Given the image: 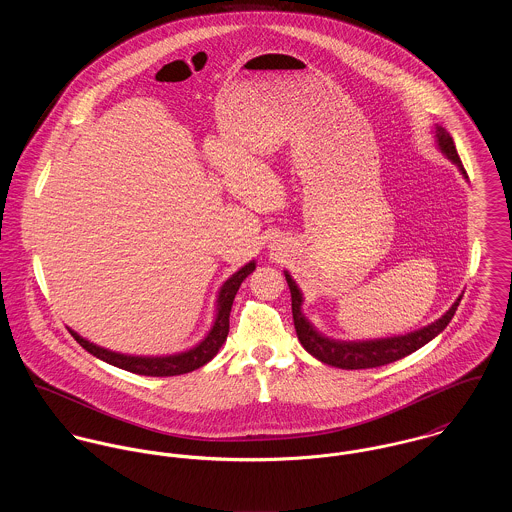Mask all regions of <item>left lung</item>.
<instances>
[{
    "label": "left lung",
    "instance_id": "1",
    "mask_svg": "<svg viewBox=\"0 0 512 512\" xmlns=\"http://www.w3.org/2000/svg\"><path fill=\"white\" fill-rule=\"evenodd\" d=\"M436 140H438V147L441 149V153L459 167L463 177H467L465 167H463V163H461V159L457 155V149H455L451 136L441 126L436 128ZM284 274H286V280H288V286H290V292H292L293 325H295V333H297L299 343L317 361H321L325 365L345 368V370L390 365L394 361H400V359L412 355L414 351H418L420 347L430 343L434 337H438L439 333L449 325V321L455 315V309H457V305L461 301V295H459L455 299V303L439 317L438 321H434L432 325L422 327L418 331L406 333V335L374 339V341H335V339H329V337L321 335L305 319V315L301 311L303 295L299 292L297 284L293 282L292 276L288 272H284Z\"/></svg>",
    "mask_w": 512,
    "mask_h": 512
}]
</instances>
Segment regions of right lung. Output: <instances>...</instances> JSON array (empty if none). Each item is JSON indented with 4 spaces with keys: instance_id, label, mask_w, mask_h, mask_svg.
Here are the masks:
<instances>
[{
    "instance_id": "obj_1",
    "label": "right lung",
    "mask_w": 512,
    "mask_h": 512,
    "mask_svg": "<svg viewBox=\"0 0 512 512\" xmlns=\"http://www.w3.org/2000/svg\"><path fill=\"white\" fill-rule=\"evenodd\" d=\"M254 270H256V262L252 260V262L242 266L236 274H232L222 284L219 297H217V317H215V323H213L211 331L207 333V337L199 345L189 349V351H183V353H177V355H167V357H134V355H122V353H114V351L102 349V347L82 339L78 333H74L73 329H71V335H73L76 343L82 349H86L96 359H100V361H104L108 365L124 368V370L134 372V374H144V376H177V374L191 372L195 368L207 365L219 353V349L222 347V343L226 341V335H228V317H230L234 295L238 292L240 284Z\"/></svg>"
}]
</instances>
